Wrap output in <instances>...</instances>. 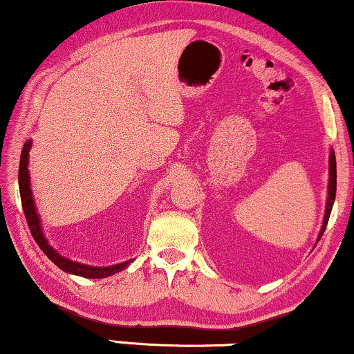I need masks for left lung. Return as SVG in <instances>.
<instances>
[{"label": "left lung", "mask_w": 354, "mask_h": 354, "mask_svg": "<svg viewBox=\"0 0 354 354\" xmlns=\"http://www.w3.org/2000/svg\"><path fill=\"white\" fill-rule=\"evenodd\" d=\"M335 193H337V161H335V153H330V178H328V198H327V206H326V216H324V225L321 229V234H319V240L326 230L328 217H330L333 201H335Z\"/></svg>", "instance_id": "obj_1"}]
</instances>
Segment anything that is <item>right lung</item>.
Listing matches in <instances>:
<instances>
[{
	"label": "right lung",
	"instance_id": "1",
	"mask_svg": "<svg viewBox=\"0 0 354 354\" xmlns=\"http://www.w3.org/2000/svg\"><path fill=\"white\" fill-rule=\"evenodd\" d=\"M30 140L24 145L22 148V154H21V162H19V190H21V201H22V209L24 214H26L28 229H30V234L33 236V240L37 241V245L40 246V250L45 253L48 258H50L53 263H55L57 268L64 270V272L69 274H75L80 275V277H86V279H103V277H109L119 270H122L127 268V266L132 263V261H125V263L115 264V266H108V268H91V266H85L80 263H75V261L66 259L62 258L61 254H57L55 250L48 245V241L45 236H43L41 227H40V219H38V214L35 211V205H33V196H32V190H30V182H28V171H27V164H28V151H30Z\"/></svg>",
	"mask_w": 354,
	"mask_h": 354
}]
</instances>
